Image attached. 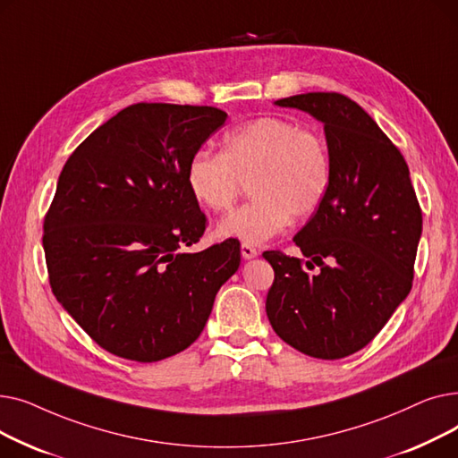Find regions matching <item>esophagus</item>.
I'll list each match as a JSON object with an SVG mask.
<instances>
[{"mask_svg":"<svg viewBox=\"0 0 458 458\" xmlns=\"http://www.w3.org/2000/svg\"><path fill=\"white\" fill-rule=\"evenodd\" d=\"M242 256H243L245 259H252V258L258 256V250H256L252 245L243 243V245H242Z\"/></svg>","mask_w":458,"mask_h":458,"instance_id":"1","label":"esophagus"}]
</instances>
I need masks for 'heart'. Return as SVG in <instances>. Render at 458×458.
I'll use <instances>...</instances> for the list:
<instances>
[{"label": "heart", "instance_id": "1", "mask_svg": "<svg viewBox=\"0 0 458 458\" xmlns=\"http://www.w3.org/2000/svg\"><path fill=\"white\" fill-rule=\"evenodd\" d=\"M332 165L323 135L293 120L261 116L228 131L221 154L197 150L187 161L185 183L200 208L228 211L245 183L252 202L216 226V235L261 245L295 219L323 204Z\"/></svg>", "mask_w": 458, "mask_h": 458}]
</instances>
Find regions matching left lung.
Segmentation results:
<instances>
[{"label": "left lung", "instance_id": "obj_1", "mask_svg": "<svg viewBox=\"0 0 458 458\" xmlns=\"http://www.w3.org/2000/svg\"><path fill=\"white\" fill-rule=\"evenodd\" d=\"M323 124L332 176L327 197L293 237L299 258L263 252L275 271L267 318L297 351L338 360L366 347L411 293L421 209L394 142L338 92L276 100ZM318 274H308L305 267Z\"/></svg>", "mask_w": 458, "mask_h": 458}]
</instances>
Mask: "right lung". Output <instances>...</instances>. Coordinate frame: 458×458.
Here are the masks:
<instances>
[{
  "mask_svg": "<svg viewBox=\"0 0 458 458\" xmlns=\"http://www.w3.org/2000/svg\"><path fill=\"white\" fill-rule=\"evenodd\" d=\"M226 116L208 106L135 104L63 166L42 237L52 292L111 354L157 362L187 349L239 269L237 239L183 250L206 230L185 166Z\"/></svg>",
  "mask_w": 458,
  "mask_h": 458,
  "instance_id": "1",
  "label": "right lung"
}]
</instances>
